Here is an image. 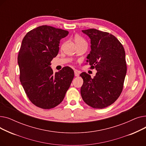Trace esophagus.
<instances>
[{
    "instance_id": "obj_1",
    "label": "esophagus",
    "mask_w": 146,
    "mask_h": 146,
    "mask_svg": "<svg viewBox=\"0 0 146 146\" xmlns=\"http://www.w3.org/2000/svg\"><path fill=\"white\" fill-rule=\"evenodd\" d=\"M74 76H76V77H78V76H79V72L78 70L74 71Z\"/></svg>"
}]
</instances>
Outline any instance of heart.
<instances>
[{"label":"heart","instance_id":"heart-1","mask_svg":"<svg viewBox=\"0 0 146 146\" xmlns=\"http://www.w3.org/2000/svg\"><path fill=\"white\" fill-rule=\"evenodd\" d=\"M74 41L76 42V44H79V43H82V42H86L85 40L83 39V38L79 35H76L74 37Z\"/></svg>","mask_w":146,"mask_h":146}]
</instances>
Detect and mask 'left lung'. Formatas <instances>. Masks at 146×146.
Here are the masks:
<instances>
[{"instance_id":"1","label":"left lung","mask_w":146,"mask_h":146,"mask_svg":"<svg viewBox=\"0 0 146 146\" xmlns=\"http://www.w3.org/2000/svg\"><path fill=\"white\" fill-rule=\"evenodd\" d=\"M90 38L91 50L86 61L96 76L83 72L80 89L83 100L89 106L102 109L115 102L120 96L127 73L125 52L114 35L96 29L82 30Z\"/></svg>"}]
</instances>
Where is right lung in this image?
Instances as JSON below:
<instances>
[{
	"instance_id": "add662e5",
	"label": "right lung",
	"mask_w": 146,
	"mask_h": 146,
	"mask_svg": "<svg viewBox=\"0 0 146 146\" xmlns=\"http://www.w3.org/2000/svg\"><path fill=\"white\" fill-rule=\"evenodd\" d=\"M66 30L42 25L29 31L18 52L19 80L29 101L40 108H54L63 101L74 78L70 67L53 73L51 61L59 51L60 40Z\"/></svg>"
}]
</instances>
